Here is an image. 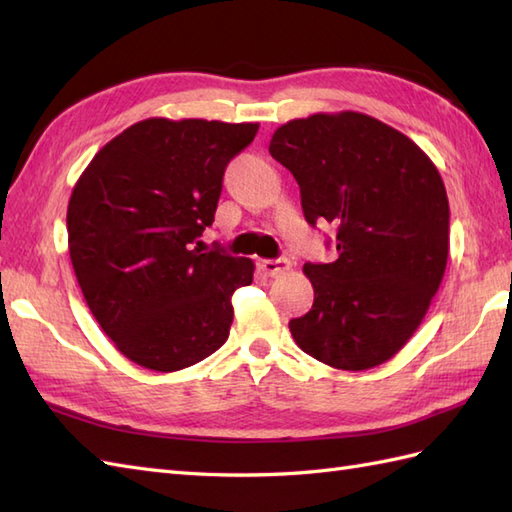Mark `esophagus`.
<instances>
[{"label":"esophagus","instance_id":"obj_1","mask_svg":"<svg viewBox=\"0 0 512 512\" xmlns=\"http://www.w3.org/2000/svg\"><path fill=\"white\" fill-rule=\"evenodd\" d=\"M259 268H262L268 277L286 275L288 270H290V259H286V257H279V259H259Z\"/></svg>","mask_w":512,"mask_h":512}]
</instances>
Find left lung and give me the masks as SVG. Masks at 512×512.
<instances>
[{
  "instance_id": "obj_1",
  "label": "left lung",
  "mask_w": 512,
  "mask_h": 512,
  "mask_svg": "<svg viewBox=\"0 0 512 512\" xmlns=\"http://www.w3.org/2000/svg\"><path fill=\"white\" fill-rule=\"evenodd\" d=\"M301 189L308 224L336 226L339 259L306 264L314 288L292 339L317 361L361 372L389 361L418 330L449 257V200L436 165L361 112L312 114L270 140Z\"/></svg>"
}]
</instances>
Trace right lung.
<instances>
[{
    "label": "right lung",
    "instance_id": "1",
    "mask_svg": "<svg viewBox=\"0 0 512 512\" xmlns=\"http://www.w3.org/2000/svg\"><path fill=\"white\" fill-rule=\"evenodd\" d=\"M257 123L147 118L112 138L76 180L68 248L85 303L129 361L178 372L220 350L231 297L255 264L193 246L213 224L224 169Z\"/></svg>",
    "mask_w": 512,
    "mask_h": 512
}]
</instances>
